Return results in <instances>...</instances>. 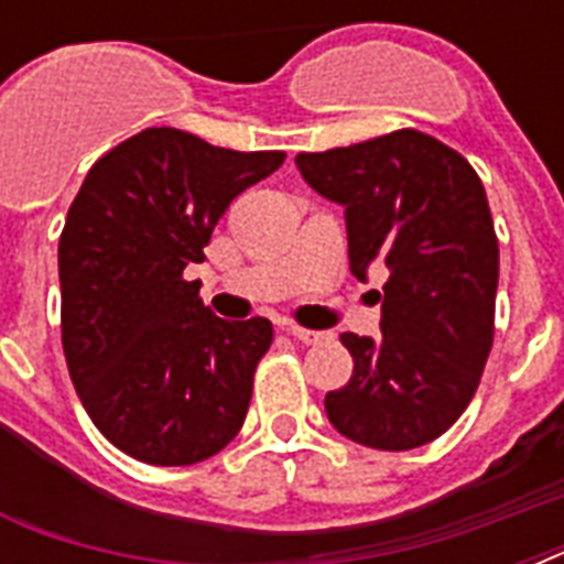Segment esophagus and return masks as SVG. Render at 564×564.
I'll return each mask as SVG.
<instances>
[{
  "mask_svg": "<svg viewBox=\"0 0 564 564\" xmlns=\"http://www.w3.org/2000/svg\"><path fill=\"white\" fill-rule=\"evenodd\" d=\"M286 334H290L292 339L304 343V345H316V343H322V339H325V334H322V330H307V327H299V325L286 327Z\"/></svg>",
  "mask_w": 564,
  "mask_h": 564,
  "instance_id": "1",
  "label": "esophagus"
}]
</instances>
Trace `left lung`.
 <instances>
[{"mask_svg":"<svg viewBox=\"0 0 564 564\" xmlns=\"http://www.w3.org/2000/svg\"><path fill=\"white\" fill-rule=\"evenodd\" d=\"M295 163L345 207L354 278L386 269L380 336H339L354 375L327 392V419L377 451L427 445L471 403L495 339L500 251L480 175L415 128Z\"/></svg>","mask_w":564,"mask_h":564,"instance_id":"left-lung-1","label":"left lung"}]
</instances>
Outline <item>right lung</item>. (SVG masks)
Returning <instances> with one entry per match:
<instances>
[{
	"label": "right lung",
	"mask_w": 564,
	"mask_h": 564,
	"mask_svg": "<svg viewBox=\"0 0 564 564\" xmlns=\"http://www.w3.org/2000/svg\"><path fill=\"white\" fill-rule=\"evenodd\" d=\"M178 128H145L101 154L57 246L61 339L101 436L149 465L219 454L246 421L272 322H225L184 281L228 204L283 163Z\"/></svg>",
	"instance_id": "right-lung-1"
}]
</instances>
